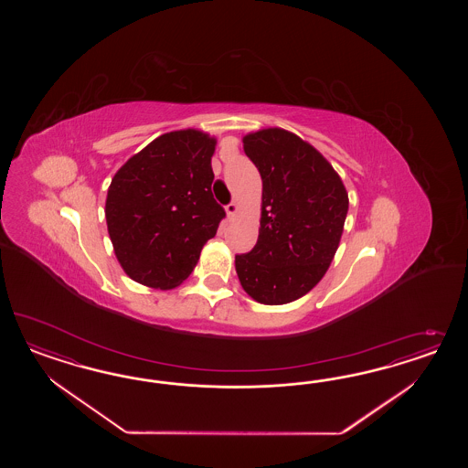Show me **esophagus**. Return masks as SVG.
Returning a JSON list of instances; mask_svg holds the SVG:
<instances>
[{
    "instance_id": "esophagus-1",
    "label": "esophagus",
    "mask_w": 468,
    "mask_h": 468,
    "mask_svg": "<svg viewBox=\"0 0 468 468\" xmlns=\"http://www.w3.org/2000/svg\"><path fill=\"white\" fill-rule=\"evenodd\" d=\"M239 211V206H237V202H229L227 206V214L228 218H233L235 214Z\"/></svg>"
}]
</instances>
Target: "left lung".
<instances>
[{
    "mask_svg": "<svg viewBox=\"0 0 468 468\" xmlns=\"http://www.w3.org/2000/svg\"><path fill=\"white\" fill-rule=\"evenodd\" d=\"M262 178L261 228L254 249L235 257L243 290L266 305L309 293L340 245L348 194L340 175L309 142L283 128L243 137Z\"/></svg>",
    "mask_w": 468,
    "mask_h": 468,
    "instance_id": "8db88e82",
    "label": "left lung"
}]
</instances>
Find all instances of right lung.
Listing matches in <instances>:
<instances>
[{"instance_id":"1","label":"right lung","mask_w":468,"mask_h":468,"mask_svg":"<svg viewBox=\"0 0 468 468\" xmlns=\"http://www.w3.org/2000/svg\"><path fill=\"white\" fill-rule=\"evenodd\" d=\"M216 139L186 128L165 133L116 171L106 225L120 266L137 283L170 290L190 276L227 216L214 200Z\"/></svg>"}]
</instances>
